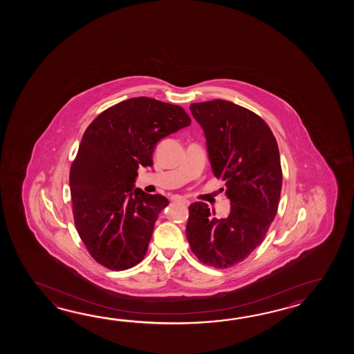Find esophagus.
Segmentation results:
<instances>
[{
	"instance_id": "obj_1",
	"label": "esophagus",
	"mask_w": 354,
	"mask_h": 354,
	"mask_svg": "<svg viewBox=\"0 0 354 354\" xmlns=\"http://www.w3.org/2000/svg\"><path fill=\"white\" fill-rule=\"evenodd\" d=\"M174 201L182 203V205H185V206H188V205H189V201L186 200V198H183V197H176V198H174Z\"/></svg>"
}]
</instances>
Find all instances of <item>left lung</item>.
Here are the masks:
<instances>
[{
  "instance_id": "1",
  "label": "left lung",
  "mask_w": 354,
  "mask_h": 354,
  "mask_svg": "<svg viewBox=\"0 0 354 354\" xmlns=\"http://www.w3.org/2000/svg\"><path fill=\"white\" fill-rule=\"evenodd\" d=\"M189 110L203 128L212 174L225 180L230 212L218 218L206 203H191L186 235L203 263L227 268L262 243L277 214L279 145L262 118L230 101L197 102Z\"/></svg>"
}]
</instances>
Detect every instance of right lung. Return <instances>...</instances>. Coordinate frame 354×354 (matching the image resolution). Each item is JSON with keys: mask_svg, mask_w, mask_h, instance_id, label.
<instances>
[{"mask_svg": "<svg viewBox=\"0 0 354 354\" xmlns=\"http://www.w3.org/2000/svg\"><path fill=\"white\" fill-rule=\"evenodd\" d=\"M191 124L180 106L134 97L109 107L86 129L69 174L77 232L93 259L124 271L143 259L165 196L134 188L153 166L160 139Z\"/></svg>", "mask_w": 354, "mask_h": 354, "instance_id": "add662e5", "label": "right lung"}]
</instances>
